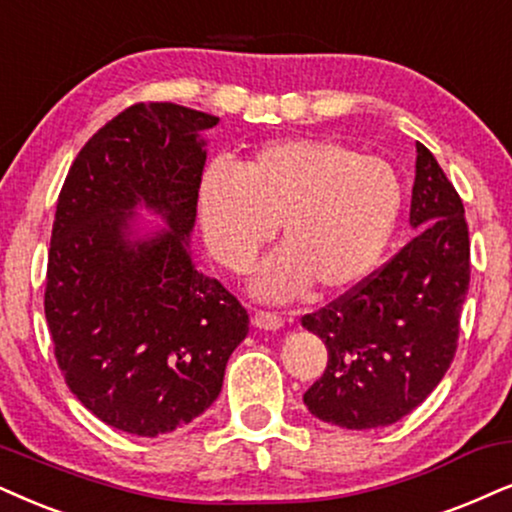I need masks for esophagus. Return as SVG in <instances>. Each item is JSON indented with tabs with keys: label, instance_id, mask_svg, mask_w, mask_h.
<instances>
[{
	"label": "esophagus",
	"instance_id": "obj_1",
	"mask_svg": "<svg viewBox=\"0 0 512 512\" xmlns=\"http://www.w3.org/2000/svg\"><path fill=\"white\" fill-rule=\"evenodd\" d=\"M252 326L262 328V331H278V328L283 326V319L274 312L255 309V312H252Z\"/></svg>",
	"mask_w": 512,
	"mask_h": 512
}]
</instances>
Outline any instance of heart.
<instances>
[{
    "mask_svg": "<svg viewBox=\"0 0 512 512\" xmlns=\"http://www.w3.org/2000/svg\"><path fill=\"white\" fill-rule=\"evenodd\" d=\"M401 212L390 163L331 139H281L241 167L224 160L203 172L198 215L212 255L245 274L278 226L283 248L264 264L257 295L286 300L312 283L345 293L375 269Z\"/></svg>",
    "mask_w": 512,
    "mask_h": 512,
    "instance_id": "heart-1",
    "label": "heart"
}]
</instances>
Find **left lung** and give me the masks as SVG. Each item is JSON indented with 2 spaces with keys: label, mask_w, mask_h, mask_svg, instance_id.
Here are the masks:
<instances>
[{
  "label": "left lung",
  "mask_w": 512,
  "mask_h": 512,
  "mask_svg": "<svg viewBox=\"0 0 512 512\" xmlns=\"http://www.w3.org/2000/svg\"><path fill=\"white\" fill-rule=\"evenodd\" d=\"M409 222L416 236L359 286L302 326L328 349L326 371L304 392L323 423L385 428L423 404L449 371L470 286L463 200L428 148L416 144Z\"/></svg>",
  "instance_id": "obj_1"
}]
</instances>
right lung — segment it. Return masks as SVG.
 <instances>
[{"label":"right lung","instance_id":"obj_1","mask_svg":"<svg viewBox=\"0 0 512 512\" xmlns=\"http://www.w3.org/2000/svg\"><path fill=\"white\" fill-rule=\"evenodd\" d=\"M219 118L177 103H134L94 134L63 181L47 264L54 354L70 392L111 428L158 437L219 397L248 312L189 248ZM144 202L170 230L132 237Z\"/></svg>","mask_w":512,"mask_h":512}]
</instances>
